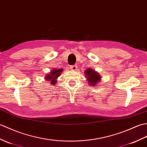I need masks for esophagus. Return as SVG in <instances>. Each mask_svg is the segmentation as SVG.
I'll list each match as a JSON object with an SVG mask.
<instances>
[{"mask_svg":"<svg viewBox=\"0 0 147 147\" xmlns=\"http://www.w3.org/2000/svg\"><path fill=\"white\" fill-rule=\"evenodd\" d=\"M77 65H71V66H70V69L71 70H74V71H76L77 70Z\"/></svg>","mask_w":147,"mask_h":147,"instance_id":"1","label":"esophagus"}]
</instances>
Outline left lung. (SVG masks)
I'll list each match as a JSON object with an SVG mask.
<instances>
[{"label": "left lung", "mask_w": 147, "mask_h": 147, "mask_svg": "<svg viewBox=\"0 0 147 147\" xmlns=\"http://www.w3.org/2000/svg\"><path fill=\"white\" fill-rule=\"evenodd\" d=\"M86 78L88 81V84L91 87H94L100 82L101 80V76L100 74L92 68H88L84 71Z\"/></svg>", "instance_id": "1"}]
</instances>
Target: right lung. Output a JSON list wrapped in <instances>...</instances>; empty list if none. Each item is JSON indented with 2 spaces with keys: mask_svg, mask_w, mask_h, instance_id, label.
Listing matches in <instances>:
<instances>
[{
  "mask_svg": "<svg viewBox=\"0 0 147 147\" xmlns=\"http://www.w3.org/2000/svg\"><path fill=\"white\" fill-rule=\"evenodd\" d=\"M62 71V68H60V69L53 68V70H51L50 74H47V76H45V79H46V80L50 81V84L52 86H54L55 84H57V79H58V77L60 76V74Z\"/></svg>",
  "mask_w": 147,
  "mask_h": 147,
  "instance_id": "obj_1",
  "label": "right lung"
}]
</instances>
